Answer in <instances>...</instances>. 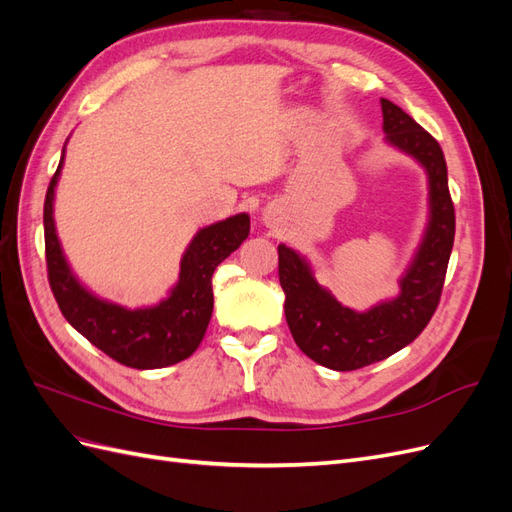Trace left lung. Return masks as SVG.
Instances as JSON below:
<instances>
[{"instance_id": "8db88e82", "label": "left lung", "mask_w": 512, "mask_h": 512, "mask_svg": "<svg viewBox=\"0 0 512 512\" xmlns=\"http://www.w3.org/2000/svg\"><path fill=\"white\" fill-rule=\"evenodd\" d=\"M380 104L384 141L421 164L429 185L427 228L401 275L397 297L354 312L316 282L305 256L284 243L277 245L288 329L309 359L335 371L378 363L421 335L440 303L455 241V207L442 147L397 104L386 98Z\"/></svg>"}]
</instances>
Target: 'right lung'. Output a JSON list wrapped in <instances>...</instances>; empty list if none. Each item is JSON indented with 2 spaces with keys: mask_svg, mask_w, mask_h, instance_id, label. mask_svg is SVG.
<instances>
[{
  "mask_svg": "<svg viewBox=\"0 0 512 512\" xmlns=\"http://www.w3.org/2000/svg\"><path fill=\"white\" fill-rule=\"evenodd\" d=\"M66 147L44 198V247L49 284L61 314L91 344L117 363L134 369L175 365L200 346L213 314L211 275L250 235V215L200 228L181 258L177 284L156 305L128 309L87 290L68 265L55 230V185Z\"/></svg>",
  "mask_w": 512,
  "mask_h": 512,
  "instance_id": "obj_1",
  "label": "right lung"
}]
</instances>
